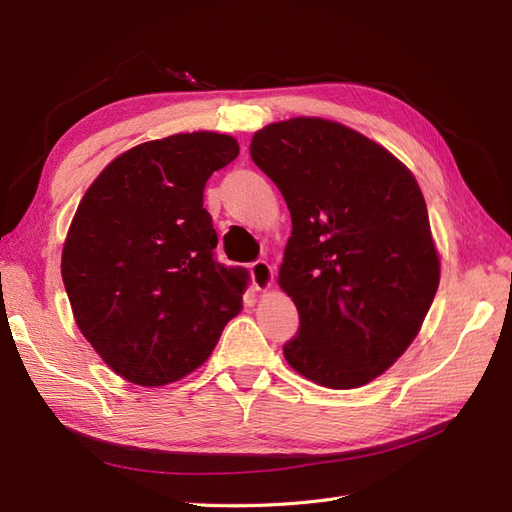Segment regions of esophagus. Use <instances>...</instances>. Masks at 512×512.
Returning a JSON list of instances; mask_svg holds the SVG:
<instances>
[{
    "mask_svg": "<svg viewBox=\"0 0 512 512\" xmlns=\"http://www.w3.org/2000/svg\"><path fill=\"white\" fill-rule=\"evenodd\" d=\"M252 282L258 290H269L273 286V267L267 260H256L250 265Z\"/></svg>",
    "mask_w": 512,
    "mask_h": 512,
    "instance_id": "esophagus-1",
    "label": "esophagus"
}]
</instances>
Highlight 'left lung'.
Instances as JSON below:
<instances>
[{
    "label": "left lung",
    "instance_id": "left-lung-1",
    "mask_svg": "<svg viewBox=\"0 0 512 512\" xmlns=\"http://www.w3.org/2000/svg\"><path fill=\"white\" fill-rule=\"evenodd\" d=\"M250 153L292 220L280 269L299 312L288 365L329 389L371 382L412 344L440 284L421 188L384 147L327 119L271 123Z\"/></svg>",
    "mask_w": 512,
    "mask_h": 512
}]
</instances>
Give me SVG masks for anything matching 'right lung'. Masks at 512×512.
I'll use <instances>...</instances> for the list:
<instances>
[{
	"instance_id": "obj_1",
	"label": "right lung",
	"mask_w": 512,
	"mask_h": 512,
	"mask_svg": "<svg viewBox=\"0 0 512 512\" xmlns=\"http://www.w3.org/2000/svg\"><path fill=\"white\" fill-rule=\"evenodd\" d=\"M239 156L232 136L175 134L108 164L68 230L61 277L87 342L121 378L188 376L241 312L243 273L215 260L205 183Z\"/></svg>"
}]
</instances>
